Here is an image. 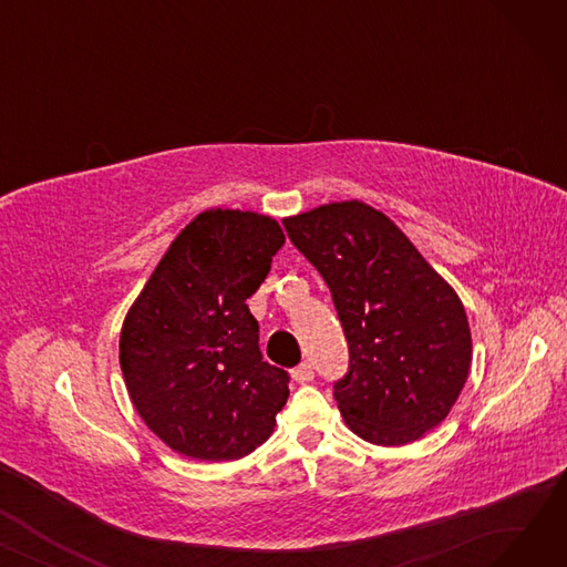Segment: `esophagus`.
Returning <instances> with one entry per match:
<instances>
[{"mask_svg": "<svg viewBox=\"0 0 567 567\" xmlns=\"http://www.w3.org/2000/svg\"><path fill=\"white\" fill-rule=\"evenodd\" d=\"M291 379L296 383H310L315 379V372H312V365L310 363H301L299 368L291 370Z\"/></svg>", "mask_w": 567, "mask_h": 567, "instance_id": "obj_1", "label": "esophagus"}]
</instances>
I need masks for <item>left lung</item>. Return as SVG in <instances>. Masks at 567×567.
<instances>
[{
	"mask_svg": "<svg viewBox=\"0 0 567 567\" xmlns=\"http://www.w3.org/2000/svg\"><path fill=\"white\" fill-rule=\"evenodd\" d=\"M333 296L349 372L333 395L347 427L377 445L434 430L471 370L464 306L404 231L377 208L331 202L282 220Z\"/></svg>",
	"mask_w": 567,
	"mask_h": 567,
	"instance_id": "8db88e82",
	"label": "left lung"
}]
</instances>
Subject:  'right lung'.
Returning a JSON list of instances; mask_svg holds the SVG:
<instances>
[{"label": "right lung", "instance_id": "right-lung-1", "mask_svg": "<svg viewBox=\"0 0 567 567\" xmlns=\"http://www.w3.org/2000/svg\"><path fill=\"white\" fill-rule=\"evenodd\" d=\"M282 244L274 218L208 208L174 238L124 319L118 363L128 395L178 455L238 460L276 427L289 374L261 359L246 301Z\"/></svg>", "mask_w": 567, "mask_h": 567}]
</instances>
